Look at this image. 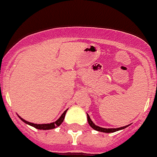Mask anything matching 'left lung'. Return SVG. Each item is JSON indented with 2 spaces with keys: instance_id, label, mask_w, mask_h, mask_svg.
<instances>
[{
  "instance_id": "1",
  "label": "left lung",
  "mask_w": 157,
  "mask_h": 157,
  "mask_svg": "<svg viewBox=\"0 0 157 157\" xmlns=\"http://www.w3.org/2000/svg\"><path fill=\"white\" fill-rule=\"evenodd\" d=\"M87 121H88L89 125L91 126V128H93L94 130H97V131H100V132H105V133H112L115 132V131H117V130H122V129L126 128V126H123V127H120V128H117V129H106V128H102V127H100V126H96L95 124L92 122V121L90 118V117L87 114Z\"/></svg>"
}]
</instances>
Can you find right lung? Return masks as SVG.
Listing matches in <instances>:
<instances>
[{
	"label": "right lung",
	"instance_id": "add662e5",
	"mask_svg": "<svg viewBox=\"0 0 157 157\" xmlns=\"http://www.w3.org/2000/svg\"><path fill=\"white\" fill-rule=\"evenodd\" d=\"M66 111H67V110H66V111H65V112L62 113V115L60 117V118H59L57 121H56L55 122H52V123H50V124H34V123H31V122H29V121H25L24 119H22V117H19L21 118V120H22L23 122L28 124V125H30V126H33V127H35V128H36V129H39V130H51V129L56 128V127L59 126L61 123H62V122H63L64 118H65V116H66Z\"/></svg>",
	"mask_w": 157,
	"mask_h": 157
}]
</instances>
